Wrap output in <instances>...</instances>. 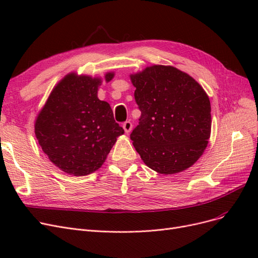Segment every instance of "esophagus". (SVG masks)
I'll list each match as a JSON object with an SVG mask.
<instances>
[{"instance_id": "34e87169", "label": "esophagus", "mask_w": 258, "mask_h": 258, "mask_svg": "<svg viewBox=\"0 0 258 258\" xmlns=\"http://www.w3.org/2000/svg\"><path fill=\"white\" fill-rule=\"evenodd\" d=\"M122 128H123V130H124V132H126V134H129V132H130L131 129H132V122H131L130 120L124 121V122L122 123Z\"/></svg>"}]
</instances>
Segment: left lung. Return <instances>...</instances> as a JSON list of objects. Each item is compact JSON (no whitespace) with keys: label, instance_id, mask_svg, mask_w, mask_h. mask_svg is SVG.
I'll return each instance as SVG.
<instances>
[{"label":"left lung","instance_id":"obj_1","mask_svg":"<svg viewBox=\"0 0 258 258\" xmlns=\"http://www.w3.org/2000/svg\"><path fill=\"white\" fill-rule=\"evenodd\" d=\"M141 116L130 139L147 167L161 174L189 168L211 134L209 97L191 76L173 67L153 66L131 75Z\"/></svg>","mask_w":258,"mask_h":258}]
</instances>
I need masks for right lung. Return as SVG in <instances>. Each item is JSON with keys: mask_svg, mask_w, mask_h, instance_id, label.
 Wrapping results in <instances>:
<instances>
[{"mask_svg": "<svg viewBox=\"0 0 258 258\" xmlns=\"http://www.w3.org/2000/svg\"><path fill=\"white\" fill-rule=\"evenodd\" d=\"M105 75V81L113 79ZM101 80L67 75L51 91L35 121V136L50 161L75 176L95 172L123 129L107 102L98 99Z\"/></svg>", "mask_w": 258, "mask_h": 258, "instance_id": "1", "label": "right lung"}]
</instances>
